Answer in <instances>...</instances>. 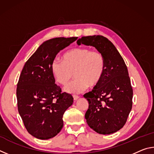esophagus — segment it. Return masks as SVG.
<instances>
[{
    "mask_svg": "<svg viewBox=\"0 0 154 154\" xmlns=\"http://www.w3.org/2000/svg\"><path fill=\"white\" fill-rule=\"evenodd\" d=\"M73 98L75 100H77L79 98V96H77V95H73Z\"/></svg>",
    "mask_w": 154,
    "mask_h": 154,
    "instance_id": "34e87169",
    "label": "esophagus"
}]
</instances>
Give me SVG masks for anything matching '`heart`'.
<instances>
[{"label":"heart","mask_w":154,"mask_h":154,"mask_svg":"<svg viewBox=\"0 0 154 154\" xmlns=\"http://www.w3.org/2000/svg\"><path fill=\"white\" fill-rule=\"evenodd\" d=\"M106 63L103 54L87 48H76L64 54L63 61L54 60L51 71L60 84L66 85L72 77L75 79L65 87L68 93L79 94L88 86L98 85L103 77Z\"/></svg>","instance_id":"heart-1"}]
</instances>
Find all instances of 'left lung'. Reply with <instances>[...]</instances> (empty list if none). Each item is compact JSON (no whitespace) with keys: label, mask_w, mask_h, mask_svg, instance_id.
<instances>
[{"label":"left lung","mask_w":154,"mask_h":154,"mask_svg":"<svg viewBox=\"0 0 154 154\" xmlns=\"http://www.w3.org/2000/svg\"><path fill=\"white\" fill-rule=\"evenodd\" d=\"M77 43L94 47L103 54L106 63L102 79L83 95L89 103L85 115L87 124L97 133H114L126 124L132 106L133 90L126 65L116 47L105 36H83Z\"/></svg>","instance_id":"8db88e82"}]
</instances>
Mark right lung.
Instances as JSON below:
<instances>
[{
	"label": "right lung",
	"instance_id": "obj_1",
	"mask_svg": "<svg viewBox=\"0 0 154 154\" xmlns=\"http://www.w3.org/2000/svg\"><path fill=\"white\" fill-rule=\"evenodd\" d=\"M77 39L58 37L39 46L26 62L17 84L18 112L26 129L37 139H49L63 127L62 117L73 98L55 83L51 63L60 51Z\"/></svg>",
	"mask_w": 154,
	"mask_h": 154
}]
</instances>
